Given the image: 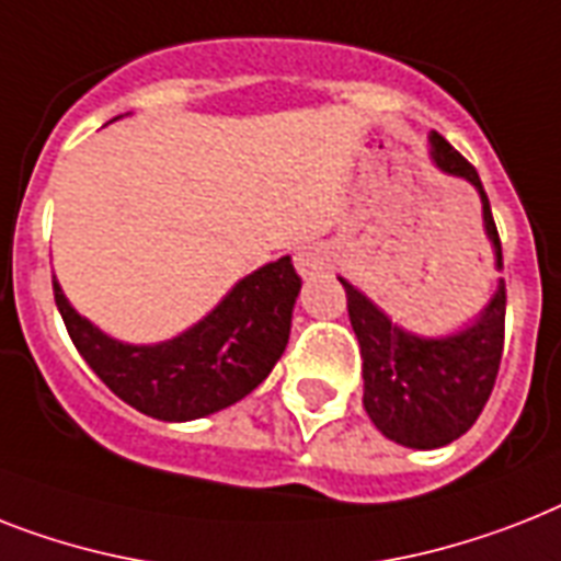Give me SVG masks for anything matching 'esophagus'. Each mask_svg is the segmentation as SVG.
Returning <instances> with one entry per match:
<instances>
[{
    "label": "esophagus",
    "instance_id": "1",
    "mask_svg": "<svg viewBox=\"0 0 561 561\" xmlns=\"http://www.w3.org/2000/svg\"><path fill=\"white\" fill-rule=\"evenodd\" d=\"M294 265L302 276H317L325 267V259H322V253L317 248H299L294 256Z\"/></svg>",
    "mask_w": 561,
    "mask_h": 561
}]
</instances>
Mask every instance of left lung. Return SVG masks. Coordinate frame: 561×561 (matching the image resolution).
<instances>
[{
	"label": "left lung",
	"mask_w": 561,
	"mask_h": 561,
	"mask_svg": "<svg viewBox=\"0 0 561 561\" xmlns=\"http://www.w3.org/2000/svg\"><path fill=\"white\" fill-rule=\"evenodd\" d=\"M430 144L440 170L470 181L481 195L486 236L493 241L495 267L502 271V241L476 167L438 131H432ZM340 282L348 296V320L363 357V407L371 423L389 440L412 449H438L461 438L490 400L502 366L507 308L504 279L481 317L449 336L403 331L366 294L345 279Z\"/></svg>",
	"instance_id": "obj_1"
}]
</instances>
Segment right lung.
Masks as SVG:
<instances>
[{
  "mask_svg": "<svg viewBox=\"0 0 561 561\" xmlns=\"http://www.w3.org/2000/svg\"><path fill=\"white\" fill-rule=\"evenodd\" d=\"M290 256L259 267L198 325L158 345L112 340L71 308L54 279V302L91 371L138 412L158 421H195L256 389L290 336L299 296Z\"/></svg>",
  "mask_w": 561,
  "mask_h": 561,
  "instance_id": "right-lung-1",
  "label": "right lung"
}]
</instances>
